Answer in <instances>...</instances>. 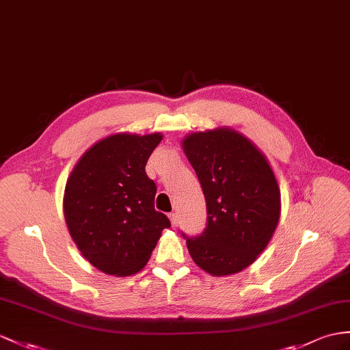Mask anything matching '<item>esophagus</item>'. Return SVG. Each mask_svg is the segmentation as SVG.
Returning <instances> with one entry per match:
<instances>
[{
  "instance_id": "34e87169",
  "label": "esophagus",
  "mask_w": 350,
  "mask_h": 350,
  "mask_svg": "<svg viewBox=\"0 0 350 350\" xmlns=\"http://www.w3.org/2000/svg\"><path fill=\"white\" fill-rule=\"evenodd\" d=\"M169 218H170V224H172L174 228H176L178 227V215L176 214H170Z\"/></svg>"
}]
</instances>
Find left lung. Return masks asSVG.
I'll return each mask as SVG.
<instances>
[{"mask_svg":"<svg viewBox=\"0 0 350 350\" xmlns=\"http://www.w3.org/2000/svg\"><path fill=\"white\" fill-rule=\"evenodd\" d=\"M206 200L208 226L187 239L193 261L212 276L239 273L267 248L280 218V190L267 157L232 127L181 141Z\"/></svg>","mask_w":350,"mask_h":350,"instance_id":"1","label":"left lung"}]
</instances>
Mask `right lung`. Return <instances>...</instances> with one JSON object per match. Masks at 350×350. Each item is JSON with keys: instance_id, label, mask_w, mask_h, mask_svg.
<instances>
[{"instance_id": "obj_1", "label": "right lung", "mask_w": 350, "mask_h": 350, "mask_svg": "<svg viewBox=\"0 0 350 350\" xmlns=\"http://www.w3.org/2000/svg\"><path fill=\"white\" fill-rule=\"evenodd\" d=\"M161 139L159 132L113 133L93 144L68 176V230L83 257L102 273H138L170 227L167 217L154 209L157 189L146 172Z\"/></svg>"}]
</instances>
